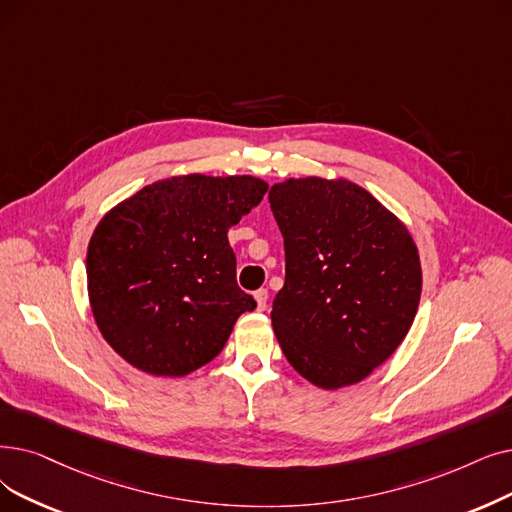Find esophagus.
I'll list each match as a JSON object with an SVG mask.
<instances>
[{"instance_id":"esophagus-1","label":"esophagus","mask_w":512,"mask_h":512,"mask_svg":"<svg viewBox=\"0 0 512 512\" xmlns=\"http://www.w3.org/2000/svg\"><path fill=\"white\" fill-rule=\"evenodd\" d=\"M253 297H255V301H257V309L263 311L265 305H268V291H265V288H259V291H255Z\"/></svg>"}]
</instances>
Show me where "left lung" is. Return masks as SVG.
I'll return each instance as SVG.
<instances>
[{
    "instance_id": "obj_1",
    "label": "left lung",
    "mask_w": 512,
    "mask_h": 512,
    "mask_svg": "<svg viewBox=\"0 0 512 512\" xmlns=\"http://www.w3.org/2000/svg\"><path fill=\"white\" fill-rule=\"evenodd\" d=\"M270 207L284 238V286L272 324L282 353L309 383H360L414 322L422 274L406 226L347 180H286Z\"/></svg>"
}]
</instances>
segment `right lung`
<instances>
[{"instance_id": "add662e5", "label": "right lung", "mask_w": 512, "mask_h": 512, "mask_svg": "<svg viewBox=\"0 0 512 512\" xmlns=\"http://www.w3.org/2000/svg\"><path fill=\"white\" fill-rule=\"evenodd\" d=\"M251 175H182L150 184L108 211L87 247L96 324L123 360L184 376L224 349L255 299L236 282L228 230L263 201Z\"/></svg>"}]
</instances>
